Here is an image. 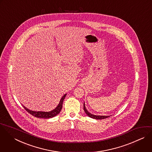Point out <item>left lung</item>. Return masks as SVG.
Listing matches in <instances>:
<instances>
[{
	"instance_id": "8db88e82",
	"label": "left lung",
	"mask_w": 152,
	"mask_h": 152,
	"mask_svg": "<svg viewBox=\"0 0 152 152\" xmlns=\"http://www.w3.org/2000/svg\"><path fill=\"white\" fill-rule=\"evenodd\" d=\"M84 112H86V113L87 114V115L91 118H93V119H105V118H107L108 117H109L110 116H103V115H93L92 113H91L90 112H89L86 106H85V103H84Z\"/></svg>"
}]
</instances>
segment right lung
<instances>
[{
  "label": "right lung",
  "instance_id": "right-lung-1",
  "mask_svg": "<svg viewBox=\"0 0 152 152\" xmlns=\"http://www.w3.org/2000/svg\"><path fill=\"white\" fill-rule=\"evenodd\" d=\"M66 96V94H65L62 98L61 99L59 103L58 104V105L56 107L55 109H54L53 110L49 111V112H44V111H34V110H31L30 109H27L26 107H25L24 106H23L24 108L31 115H32L33 116H34L37 118H53L55 116H56L57 115H58L62 107V103L64 102V100L65 99V97Z\"/></svg>",
  "mask_w": 152,
  "mask_h": 152
}]
</instances>
